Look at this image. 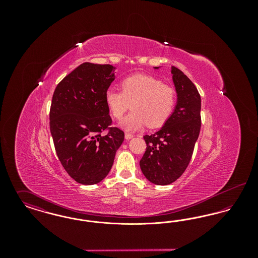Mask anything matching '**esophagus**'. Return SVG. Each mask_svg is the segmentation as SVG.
Wrapping results in <instances>:
<instances>
[{
  "instance_id": "34e87169",
  "label": "esophagus",
  "mask_w": 258,
  "mask_h": 258,
  "mask_svg": "<svg viewBox=\"0 0 258 258\" xmlns=\"http://www.w3.org/2000/svg\"><path fill=\"white\" fill-rule=\"evenodd\" d=\"M135 135H133V134H130V133H125V135H124V137H125V139L126 140H128V139H131V138H133Z\"/></svg>"
}]
</instances>
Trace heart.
Returning a JSON list of instances; mask_svg holds the SVG:
<instances>
[{"mask_svg": "<svg viewBox=\"0 0 258 258\" xmlns=\"http://www.w3.org/2000/svg\"><path fill=\"white\" fill-rule=\"evenodd\" d=\"M105 102L111 115L121 120L127 132L138 131L145 125L159 127L171 116L176 103V91L160 78L148 74H134L121 82V90L110 88L105 92Z\"/></svg>", "mask_w": 258, "mask_h": 258, "instance_id": "1", "label": "heart"}]
</instances>
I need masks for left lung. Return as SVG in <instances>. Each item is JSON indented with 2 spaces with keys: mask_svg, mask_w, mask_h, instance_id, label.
<instances>
[{
  "mask_svg": "<svg viewBox=\"0 0 258 258\" xmlns=\"http://www.w3.org/2000/svg\"><path fill=\"white\" fill-rule=\"evenodd\" d=\"M171 72L178 96L176 108L159 132L143 136L147 147L140 160L148 180L163 185L183 175L201 127V98L197 87L176 67H172Z\"/></svg>",
  "mask_w": 258,
  "mask_h": 258,
  "instance_id": "obj_1",
  "label": "left lung"
}]
</instances>
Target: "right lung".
I'll return each instance as SVG.
<instances>
[{
  "label": "right lung",
  "instance_id": "add662e5",
  "mask_svg": "<svg viewBox=\"0 0 258 258\" xmlns=\"http://www.w3.org/2000/svg\"><path fill=\"white\" fill-rule=\"evenodd\" d=\"M114 67L83 62L57 85L50 107V133L68 174L82 184H98L110 171L124 134L111 126L105 92ZM107 131V135L102 133Z\"/></svg>",
  "mask_w": 258,
  "mask_h": 258
}]
</instances>
